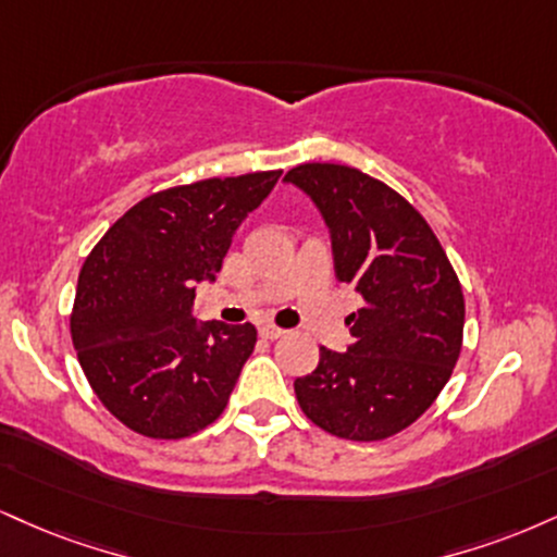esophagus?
I'll return each mask as SVG.
<instances>
[{"mask_svg":"<svg viewBox=\"0 0 557 557\" xmlns=\"http://www.w3.org/2000/svg\"><path fill=\"white\" fill-rule=\"evenodd\" d=\"M259 334L264 339H280V337H285V330H280V326H272V324H264V326H259Z\"/></svg>","mask_w":557,"mask_h":557,"instance_id":"1","label":"esophagus"}]
</instances>
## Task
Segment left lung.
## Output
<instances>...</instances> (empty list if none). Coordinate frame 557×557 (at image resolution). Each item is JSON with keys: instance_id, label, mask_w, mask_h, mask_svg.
Returning <instances> with one entry per match:
<instances>
[{"instance_id": "obj_1", "label": "left lung", "mask_w": 557, "mask_h": 557, "mask_svg": "<svg viewBox=\"0 0 557 557\" xmlns=\"http://www.w3.org/2000/svg\"><path fill=\"white\" fill-rule=\"evenodd\" d=\"M287 184L311 197L332 240L334 274L363 308L350 313L347 352L319 350L296 379L306 418L350 441H381L423 414L457 366L465 296L423 214L358 169L306 163Z\"/></svg>"}]
</instances>
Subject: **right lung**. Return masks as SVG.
<instances>
[{
	"label": "right lung",
	"mask_w": 557,
	"mask_h": 557,
	"mask_svg": "<svg viewBox=\"0 0 557 557\" xmlns=\"http://www.w3.org/2000/svg\"><path fill=\"white\" fill-rule=\"evenodd\" d=\"M280 173L150 194L85 259L72 343L92 392L132 431L186 438L225 410L257 330L197 321L194 290L214 283L238 225L264 202Z\"/></svg>",
	"instance_id": "right-lung-1"
}]
</instances>
